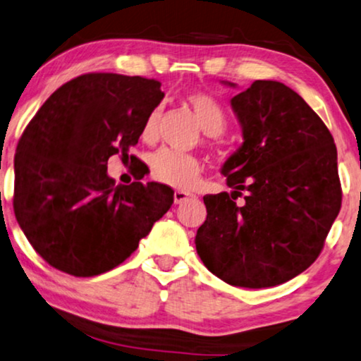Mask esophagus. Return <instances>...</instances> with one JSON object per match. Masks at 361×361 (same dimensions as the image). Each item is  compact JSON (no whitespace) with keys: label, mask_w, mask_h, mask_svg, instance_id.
<instances>
[{"label":"esophagus","mask_w":361,"mask_h":361,"mask_svg":"<svg viewBox=\"0 0 361 361\" xmlns=\"http://www.w3.org/2000/svg\"><path fill=\"white\" fill-rule=\"evenodd\" d=\"M193 195L192 193H188V192H184V190H176L174 192V202H176V204H182V203H185L188 198H192Z\"/></svg>","instance_id":"34e87169"}]
</instances>
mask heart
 Listing matches in <instances>:
<instances>
[{
	"mask_svg": "<svg viewBox=\"0 0 361 361\" xmlns=\"http://www.w3.org/2000/svg\"><path fill=\"white\" fill-rule=\"evenodd\" d=\"M185 103L192 108L200 127L208 135H218L224 130L226 114L213 97L202 92H192L185 95ZM158 119L159 109H153L147 116L142 127V137L145 140H152L157 135ZM200 169L202 168L195 157L174 149H161L152 158V176L161 184L176 188L192 187L198 179Z\"/></svg>",
	"mask_w": 361,
	"mask_h": 361,
	"instance_id": "heart-1",
	"label": "heart"
}]
</instances>
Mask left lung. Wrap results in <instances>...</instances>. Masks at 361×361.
<instances>
[{"mask_svg":"<svg viewBox=\"0 0 361 361\" xmlns=\"http://www.w3.org/2000/svg\"><path fill=\"white\" fill-rule=\"evenodd\" d=\"M231 106L243 138L221 168L232 192L203 197L197 253L227 284L274 287L318 258L339 214L337 149L319 116L281 82L255 80Z\"/></svg>","mask_w":361,"mask_h":361,"instance_id":"1","label":"left lung"}]
</instances>
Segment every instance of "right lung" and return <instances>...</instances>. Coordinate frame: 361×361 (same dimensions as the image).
<instances>
[{"label": "right lung", "instance_id": "add662e5", "mask_svg": "<svg viewBox=\"0 0 361 361\" xmlns=\"http://www.w3.org/2000/svg\"><path fill=\"white\" fill-rule=\"evenodd\" d=\"M163 98L158 80L85 74L59 87L25 127L14 157V214L53 268L75 277L106 273L171 208V187L143 184V176L118 185L108 176V159H129Z\"/></svg>", "mask_w": 361, "mask_h": 361}]
</instances>
